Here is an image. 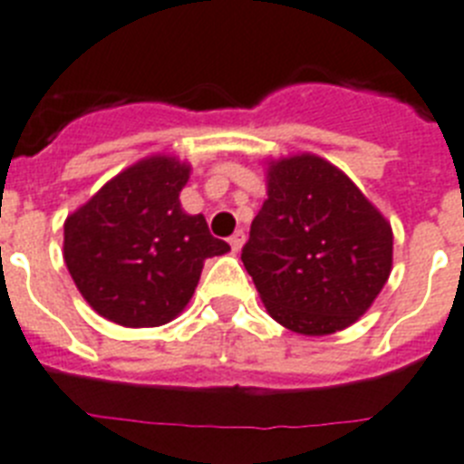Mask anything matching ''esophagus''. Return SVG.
<instances>
[{"mask_svg": "<svg viewBox=\"0 0 464 464\" xmlns=\"http://www.w3.org/2000/svg\"><path fill=\"white\" fill-rule=\"evenodd\" d=\"M228 243H231V250L233 252H240V247H243V245H245V233L243 231H236L231 236V238H228Z\"/></svg>", "mask_w": 464, "mask_h": 464, "instance_id": "esophagus-1", "label": "esophagus"}]
</instances>
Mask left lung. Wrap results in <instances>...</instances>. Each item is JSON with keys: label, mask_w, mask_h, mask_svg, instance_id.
<instances>
[{"label": "left lung", "mask_w": 464, "mask_h": 464, "mask_svg": "<svg viewBox=\"0 0 464 464\" xmlns=\"http://www.w3.org/2000/svg\"><path fill=\"white\" fill-rule=\"evenodd\" d=\"M266 196L240 259L268 316L309 337L353 325L392 274V224L314 153L268 160Z\"/></svg>", "instance_id": "1"}]
</instances>
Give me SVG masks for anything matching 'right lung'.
I'll return each instance as SVG.
<instances>
[{"instance_id":"add662e5","label":"right lung","mask_w":464,"mask_h":464,"mask_svg":"<svg viewBox=\"0 0 464 464\" xmlns=\"http://www.w3.org/2000/svg\"><path fill=\"white\" fill-rule=\"evenodd\" d=\"M190 165L150 155L112 177L63 224V259L99 316L124 328H158L193 297L208 256L231 250L179 193Z\"/></svg>"}]
</instances>
